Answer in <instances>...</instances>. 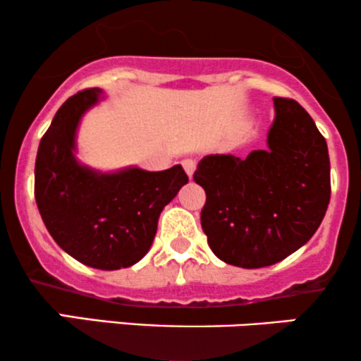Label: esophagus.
Wrapping results in <instances>:
<instances>
[{"label":"esophagus","instance_id":"1","mask_svg":"<svg viewBox=\"0 0 361 361\" xmlns=\"http://www.w3.org/2000/svg\"><path fill=\"white\" fill-rule=\"evenodd\" d=\"M181 164H183V169L186 171V175L192 178L193 173H195V168H197V161H195V159H185Z\"/></svg>","mask_w":361,"mask_h":361}]
</instances>
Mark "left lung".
<instances>
[{"mask_svg": "<svg viewBox=\"0 0 361 361\" xmlns=\"http://www.w3.org/2000/svg\"><path fill=\"white\" fill-rule=\"evenodd\" d=\"M268 149L247 157L210 154L193 180L205 190L202 229L224 263L263 268L312 238L329 205L326 139L295 100L273 98Z\"/></svg>", "mask_w": 361, "mask_h": 361, "instance_id": "obj_1", "label": "left lung"}]
</instances>
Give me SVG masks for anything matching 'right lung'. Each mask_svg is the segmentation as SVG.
<instances>
[{"label":"right lung","instance_id":"obj_1","mask_svg":"<svg viewBox=\"0 0 361 361\" xmlns=\"http://www.w3.org/2000/svg\"><path fill=\"white\" fill-rule=\"evenodd\" d=\"M102 90L68 98L40 139L35 159V202L54 241L86 267L120 270L151 247L157 219L188 176L180 164L164 171L126 168L98 173L74 156L78 123Z\"/></svg>","mask_w":361,"mask_h":361}]
</instances>
